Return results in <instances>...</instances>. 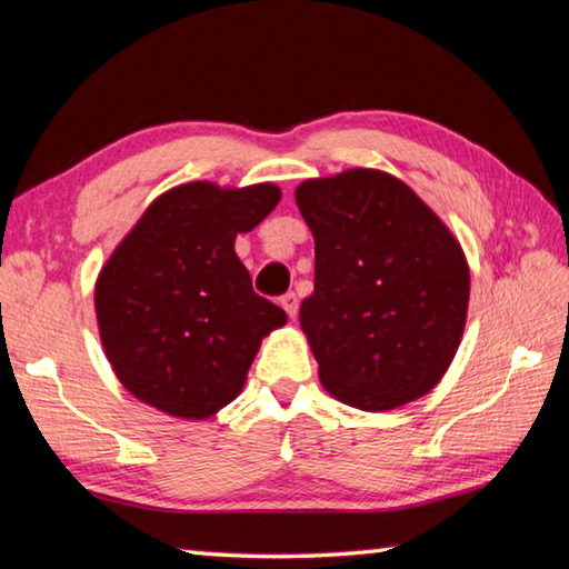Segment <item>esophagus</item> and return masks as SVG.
<instances>
[{"label":"esophagus","instance_id":"esophagus-1","mask_svg":"<svg viewBox=\"0 0 569 569\" xmlns=\"http://www.w3.org/2000/svg\"><path fill=\"white\" fill-rule=\"evenodd\" d=\"M281 306H283V311L288 313V319H296V313H298V298H296V293L281 296Z\"/></svg>","mask_w":569,"mask_h":569}]
</instances>
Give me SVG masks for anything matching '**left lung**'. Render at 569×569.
Here are the masks:
<instances>
[{
    "mask_svg": "<svg viewBox=\"0 0 569 569\" xmlns=\"http://www.w3.org/2000/svg\"><path fill=\"white\" fill-rule=\"evenodd\" d=\"M296 203L316 243L301 329L323 389L361 411L421 399L465 333L469 266L459 240L383 170L303 180Z\"/></svg>",
    "mask_w": 569,
    "mask_h": 569,
    "instance_id": "obj_1",
    "label": "left lung"
}]
</instances>
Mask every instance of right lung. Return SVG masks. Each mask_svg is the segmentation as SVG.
<instances>
[{"label": "right lung", "mask_w": 569, "mask_h": 569, "mask_svg": "<svg viewBox=\"0 0 569 569\" xmlns=\"http://www.w3.org/2000/svg\"><path fill=\"white\" fill-rule=\"evenodd\" d=\"M281 200L273 182H182L158 196L94 283L104 356L134 399L200 421L228 407L261 341L288 321L253 293L236 236Z\"/></svg>", "instance_id": "obj_1"}]
</instances>
